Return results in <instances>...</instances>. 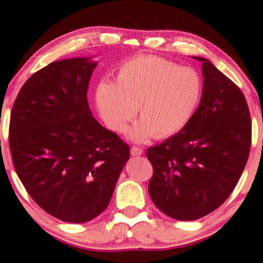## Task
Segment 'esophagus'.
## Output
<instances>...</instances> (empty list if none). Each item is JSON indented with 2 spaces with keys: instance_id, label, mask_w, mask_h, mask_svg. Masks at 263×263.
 I'll return each mask as SVG.
<instances>
[{
  "instance_id": "obj_1",
  "label": "esophagus",
  "mask_w": 263,
  "mask_h": 263,
  "mask_svg": "<svg viewBox=\"0 0 263 263\" xmlns=\"http://www.w3.org/2000/svg\"><path fill=\"white\" fill-rule=\"evenodd\" d=\"M130 154L133 155V156H140V155H142V150H141L140 147L133 146L130 148Z\"/></svg>"
}]
</instances>
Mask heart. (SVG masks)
<instances>
[{
    "label": "heart",
    "instance_id": "b5f03b06",
    "mask_svg": "<svg viewBox=\"0 0 263 263\" xmlns=\"http://www.w3.org/2000/svg\"><path fill=\"white\" fill-rule=\"evenodd\" d=\"M202 95L196 70L155 56H139L119 67L115 84L103 80L96 89V106L102 119L117 133L124 132L134 118L141 121L129 138L144 142L155 137L177 134L193 118Z\"/></svg>",
    "mask_w": 263,
    "mask_h": 263
}]
</instances>
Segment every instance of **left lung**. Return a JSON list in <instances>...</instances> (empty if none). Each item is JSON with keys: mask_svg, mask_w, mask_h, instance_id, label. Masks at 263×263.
<instances>
[{"mask_svg": "<svg viewBox=\"0 0 263 263\" xmlns=\"http://www.w3.org/2000/svg\"><path fill=\"white\" fill-rule=\"evenodd\" d=\"M200 105L179 133L147 148L151 200L164 215L194 221L218 209L238 184L251 147L241 90L203 57Z\"/></svg>", "mask_w": 263, "mask_h": 263, "instance_id": "1", "label": "left lung"}]
</instances>
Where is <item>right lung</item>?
Listing matches in <instances>:
<instances>
[{
	"label": "right lung",
	"instance_id": "right-lung-1",
	"mask_svg": "<svg viewBox=\"0 0 263 263\" xmlns=\"http://www.w3.org/2000/svg\"><path fill=\"white\" fill-rule=\"evenodd\" d=\"M96 64L87 57L50 63L25 82L11 113L9 148L19 179L63 222H89L106 210L130 154L89 108Z\"/></svg>",
	"mask_w": 263,
	"mask_h": 263
}]
</instances>
